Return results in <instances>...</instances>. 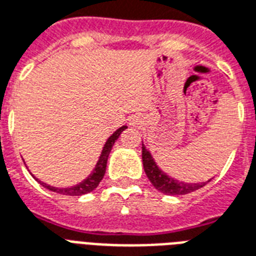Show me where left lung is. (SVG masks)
I'll return each mask as SVG.
<instances>
[{
  "label": "left lung",
  "mask_w": 256,
  "mask_h": 256,
  "mask_svg": "<svg viewBox=\"0 0 256 256\" xmlns=\"http://www.w3.org/2000/svg\"><path fill=\"white\" fill-rule=\"evenodd\" d=\"M142 148L144 171H146V175L148 176L152 186L158 191L163 192L166 195H187L190 192H194L196 190H199V188L204 187L206 183H184V182H179V180L170 178L156 166L155 160L150 156V150H146L144 146Z\"/></svg>",
  "instance_id": "left-lung-1"
}]
</instances>
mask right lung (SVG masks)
<instances>
[{
	"mask_svg": "<svg viewBox=\"0 0 256 256\" xmlns=\"http://www.w3.org/2000/svg\"><path fill=\"white\" fill-rule=\"evenodd\" d=\"M126 126H122V128H118L116 132H114V134L110 136L108 140H106V146L102 148V152H101L100 159L97 162L96 167L93 170V172L90 175L84 180V182H81L80 184H77L74 187H69V188H56L52 187V186H49V184H45L42 182H40L41 186H44L48 190H50L53 192H57V194H61V195H69V196H80V195H85V194H88V192H92L94 188L100 184V182L102 180L104 175H106V162H108V156L110 154V150H112V146H114V142L118 140L120 134H122V130H126Z\"/></svg>",
	"mask_w": 256,
	"mask_h": 256,
	"instance_id": "right-lung-1",
	"label": "right lung"
}]
</instances>
